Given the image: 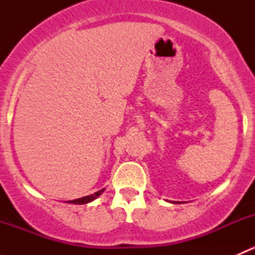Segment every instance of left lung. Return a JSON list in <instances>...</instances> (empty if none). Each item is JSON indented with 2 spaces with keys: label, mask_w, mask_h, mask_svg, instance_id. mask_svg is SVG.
Masks as SVG:
<instances>
[{
  "label": "left lung",
  "mask_w": 255,
  "mask_h": 255,
  "mask_svg": "<svg viewBox=\"0 0 255 255\" xmlns=\"http://www.w3.org/2000/svg\"><path fill=\"white\" fill-rule=\"evenodd\" d=\"M170 202H173V204H180L179 201H170Z\"/></svg>",
  "instance_id": "1"
}]
</instances>
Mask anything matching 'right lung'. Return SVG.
<instances>
[{
    "label": "right lung",
    "instance_id": "add662e5",
    "mask_svg": "<svg viewBox=\"0 0 255 255\" xmlns=\"http://www.w3.org/2000/svg\"><path fill=\"white\" fill-rule=\"evenodd\" d=\"M104 191H105V189H102V190H100V191L95 192V194L89 195V196L80 197V199L71 200V201H66V202H68V204H74V205H85V204H89V202H91V201H94V200H96L97 197H99L100 195H101Z\"/></svg>",
    "mask_w": 255,
    "mask_h": 255
}]
</instances>
